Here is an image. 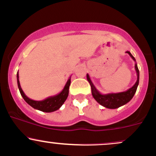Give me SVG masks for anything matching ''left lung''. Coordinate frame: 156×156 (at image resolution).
I'll list each match as a JSON object with an SVG mask.
<instances>
[{"label":"left lung","mask_w":156,"mask_h":156,"mask_svg":"<svg viewBox=\"0 0 156 156\" xmlns=\"http://www.w3.org/2000/svg\"><path fill=\"white\" fill-rule=\"evenodd\" d=\"M126 53H128L130 55V56L133 58V61L136 62L135 58L132 55V54L129 51H126ZM135 69L136 71L137 74V80L131 88H130L128 90L125 91V92L119 93H110V94H102L97 90L95 87L92 83V80H91L90 78H89V76L87 74V78L89 82V83H90L93 98L95 99V101L98 103H100L101 105L108 108H117L119 107L122 106V105L126 104L127 103H128L133 98L136 92L138 85H139V69H138L136 64H135Z\"/></svg>","instance_id":"1"}]
</instances>
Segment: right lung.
I'll use <instances>...</instances> for the list:
<instances>
[{
	"label": "right lung",
	"instance_id": "obj_1",
	"mask_svg": "<svg viewBox=\"0 0 156 156\" xmlns=\"http://www.w3.org/2000/svg\"><path fill=\"white\" fill-rule=\"evenodd\" d=\"M70 78H69V79H68L65 87H64L63 90H62L59 94H56V95L55 96L49 97V98L44 99V101H36L28 98V97L25 94V93L23 92L22 89H21L20 84L18 72L17 73V85H18L20 92L23 99L25 100V101H26L28 104H29L31 107H33L34 108L37 109V110L39 111H42V112H55V111L58 110V109L63 105V103L65 102L66 100H67L68 94H69V88L71 82Z\"/></svg>",
	"mask_w": 156,
	"mask_h": 156
}]
</instances>
